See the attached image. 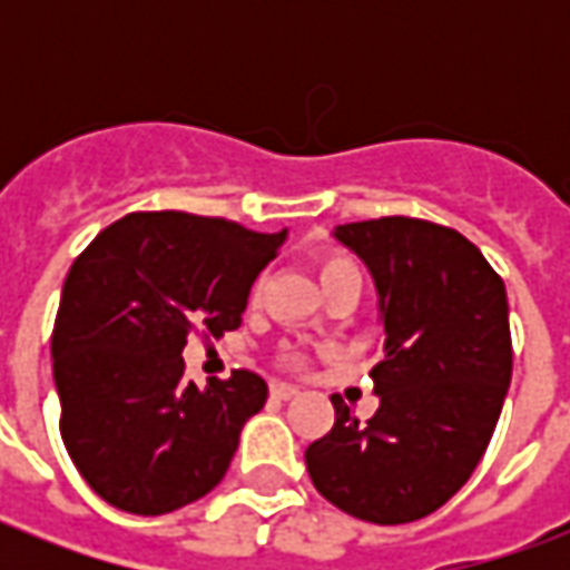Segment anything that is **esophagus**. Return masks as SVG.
<instances>
[{
  "label": "esophagus",
  "instance_id": "obj_1",
  "mask_svg": "<svg viewBox=\"0 0 570 570\" xmlns=\"http://www.w3.org/2000/svg\"><path fill=\"white\" fill-rule=\"evenodd\" d=\"M298 391L296 387H293V384H284V382H274L272 384V396L274 400H293V396H296Z\"/></svg>",
  "mask_w": 570,
  "mask_h": 570
}]
</instances>
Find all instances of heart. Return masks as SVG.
Segmentation results:
<instances>
[{
	"mask_svg": "<svg viewBox=\"0 0 570 570\" xmlns=\"http://www.w3.org/2000/svg\"><path fill=\"white\" fill-rule=\"evenodd\" d=\"M317 277H321L323 289L330 293L333 286L342 284H360V268L354 256H347L345 249H323L317 253ZM277 363L284 366V370H302V354L293 351V347H284L281 354H277Z\"/></svg>",
	"mask_w": 570,
	"mask_h": 570,
	"instance_id": "1",
	"label": "heart"
}]
</instances>
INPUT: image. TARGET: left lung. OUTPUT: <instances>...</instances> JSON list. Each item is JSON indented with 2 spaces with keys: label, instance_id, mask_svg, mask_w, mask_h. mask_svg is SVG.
<instances>
[{
  "label": "left lung",
  "instance_id": "obj_1",
  "mask_svg": "<svg viewBox=\"0 0 570 570\" xmlns=\"http://www.w3.org/2000/svg\"><path fill=\"white\" fill-rule=\"evenodd\" d=\"M370 265L384 345L370 379L379 409L360 424L335 394V424L305 452L311 482L372 525L424 519L489 449L513 375L501 274L449 225L382 216L335 228Z\"/></svg>",
  "mask_w": 570,
  "mask_h": 570
}]
</instances>
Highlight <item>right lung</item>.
I'll list each match as a JSON object with an SVG mask.
<instances>
[{
  "label": "right lung",
  "instance_id": "1",
  "mask_svg": "<svg viewBox=\"0 0 570 570\" xmlns=\"http://www.w3.org/2000/svg\"><path fill=\"white\" fill-rule=\"evenodd\" d=\"M284 237L223 216L140 210L72 262L51 333L60 436L106 503L161 515L223 482L268 384L235 370L198 387L183 347L188 335L240 326L249 286Z\"/></svg>",
  "mask_w": 570,
  "mask_h": 570
}]
</instances>
